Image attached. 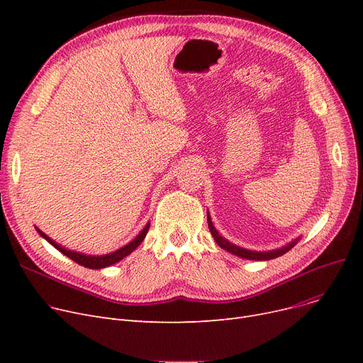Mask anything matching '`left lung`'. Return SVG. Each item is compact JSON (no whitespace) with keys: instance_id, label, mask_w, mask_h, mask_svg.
Here are the masks:
<instances>
[{"instance_id":"left-lung-1","label":"left lung","mask_w":363,"mask_h":363,"mask_svg":"<svg viewBox=\"0 0 363 363\" xmlns=\"http://www.w3.org/2000/svg\"><path fill=\"white\" fill-rule=\"evenodd\" d=\"M207 223H208V230H211V234L213 235L216 244L220 247V249L230 252L238 257H242V259H250V260H269V259H275V257H279L282 255L287 253L289 250H291L293 247L298 242V238H296L294 241L289 242L287 245L281 247V249L278 250H271V252H252V250H247V249H242V247H238L233 242H230L228 240H225L222 235H219V233L216 231V228L213 226L212 223V219L211 216H208V212H207Z\"/></svg>"}]
</instances>
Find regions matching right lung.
<instances>
[{
    "instance_id": "add662e5",
    "label": "right lung",
    "mask_w": 363,
    "mask_h": 363,
    "mask_svg": "<svg viewBox=\"0 0 363 363\" xmlns=\"http://www.w3.org/2000/svg\"><path fill=\"white\" fill-rule=\"evenodd\" d=\"M148 228H150V223H147L143 228V231L135 238H133L129 244L121 247V249H118L116 252L108 253V255H103V256H91V255H84V253H78V252H73V250H67V249H65L63 245H60L59 242H55L54 240H51L41 230H38V228H36V231L43 238H45L52 247H55L57 250L62 252L65 256H67L73 262H76V263L81 264V266H85V268H89V269H103V268H107V266H111L114 263H118L119 260H122L123 257H126L128 255H130L133 250H135L137 247L143 242V240L145 238V235L148 233Z\"/></svg>"
}]
</instances>
